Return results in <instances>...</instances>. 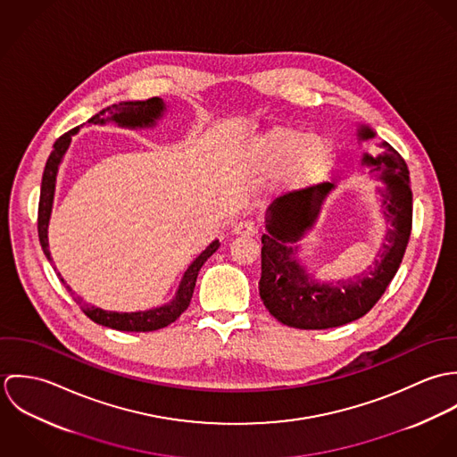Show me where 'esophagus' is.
I'll use <instances>...</instances> for the list:
<instances>
[{
    "label": "esophagus",
    "instance_id": "esophagus-1",
    "mask_svg": "<svg viewBox=\"0 0 457 457\" xmlns=\"http://www.w3.org/2000/svg\"><path fill=\"white\" fill-rule=\"evenodd\" d=\"M232 234L234 236H255L257 234V227L253 221H239L234 225L232 228Z\"/></svg>",
    "mask_w": 457,
    "mask_h": 457
}]
</instances>
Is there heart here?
<instances>
[{"label": "heart", "instance_id": "b5f03b06", "mask_svg": "<svg viewBox=\"0 0 457 457\" xmlns=\"http://www.w3.org/2000/svg\"><path fill=\"white\" fill-rule=\"evenodd\" d=\"M245 162L253 174H274L272 187L290 195L326 179L334 165V149L322 135L272 127L253 137Z\"/></svg>", "mask_w": 457, "mask_h": 457}]
</instances>
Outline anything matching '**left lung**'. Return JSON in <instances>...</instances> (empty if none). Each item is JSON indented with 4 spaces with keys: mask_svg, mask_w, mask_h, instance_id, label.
<instances>
[{
    "mask_svg": "<svg viewBox=\"0 0 457 457\" xmlns=\"http://www.w3.org/2000/svg\"><path fill=\"white\" fill-rule=\"evenodd\" d=\"M377 131L357 123V140L375 138ZM377 156L362 153L361 163L380 181V211L387 223L384 243L373 265L353 278L320 281L303 263L304 236L315 228L334 185L324 183L276 198L265 211L262 236L261 299L281 324L295 328H330L364 317L384 295L403 261L411 232V188L408 167L391 144L382 142Z\"/></svg>",
    "mask_w": 457,
    "mask_h": 457,
    "instance_id": "8db88e82",
    "label": "left lung"
}]
</instances>
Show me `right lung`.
Instances as JSON below:
<instances>
[{
    "mask_svg": "<svg viewBox=\"0 0 457 457\" xmlns=\"http://www.w3.org/2000/svg\"><path fill=\"white\" fill-rule=\"evenodd\" d=\"M167 112V104L162 98H149L145 102H121V104H114L104 111H100L98 114H95L91 120H87L89 125H107V123H116L121 129H130V130H140V129H154L156 123L165 116ZM79 131V129L68 131L65 135H62L53 147V153L46 163L44 169V176H42V190H40V204H38V237H40V245L42 250L47 257V261L53 262L51 252H49V221H51V212H53V204H54V194H56V179H58V172H60V165L65 158L66 151L70 147L71 137ZM220 248V241L214 239L195 261L188 265V269L185 270L179 287L174 294V297L156 308L151 310H142V312H130V313H123V312H109V310H102L91 304H82V312L96 324L104 327H111L116 330H127V332H149V330H158L163 327L176 322L179 319V315L190 306L192 295H194V288H195L196 276L200 267L204 265V262L207 261L216 250ZM60 279L66 285L62 272H58ZM68 292H71V288L66 285ZM73 294V292H71ZM79 304L82 303V299H75Z\"/></svg>",
    "mask_w": 457,
    "mask_h": 457,
    "instance_id": "right-lung-1",
    "label": "right lung"
}]
</instances>
